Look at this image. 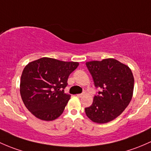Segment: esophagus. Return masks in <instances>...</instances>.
Returning <instances> with one entry per match:
<instances>
[{
  "label": "esophagus",
  "instance_id": "obj_1",
  "mask_svg": "<svg viewBox=\"0 0 151 151\" xmlns=\"http://www.w3.org/2000/svg\"><path fill=\"white\" fill-rule=\"evenodd\" d=\"M84 95V94H77V97H83V96Z\"/></svg>",
  "mask_w": 151,
  "mask_h": 151
}]
</instances>
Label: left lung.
Masks as SVG:
<instances>
[{
	"instance_id": "8db88e82",
	"label": "left lung",
	"mask_w": 151,
	"mask_h": 151,
	"mask_svg": "<svg viewBox=\"0 0 151 151\" xmlns=\"http://www.w3.org/2000/svg\"><path fill=\"white\" fill-rule=\"evenodd\" d=\"M86 65L94 86L100 89L92 105L85 108L87 117L98 124L111 122L122 114L132 97L134 80L131 69L112 58L87 62Z\"/></svg>"
}]
</instances>
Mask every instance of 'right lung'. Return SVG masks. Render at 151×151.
<instances>
[{
  "label": "right lung",
  "mask_w": 151,
  "mask_h": 151,
  "mask_svg": "<svg viewBox=\"0 0 151 151\" xmlns=\"http://www.w3.org/2000/svg\"><path fill=\"white\" fill-rule=\"evenodd\" d=\"M78 65L43 57L26 65L21 76L20 94L27 110L47 122L61 116L70 98L64 91L68 77Z\"/></svg>",
  "instance_id": "add662e5"
}]
</instances>
